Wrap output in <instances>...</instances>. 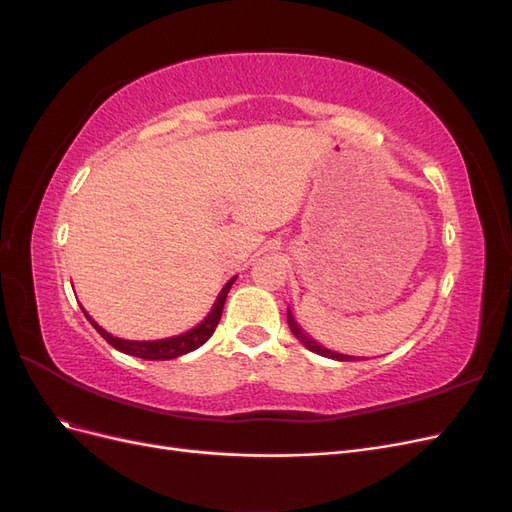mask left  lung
Segmentation results:
<instances>
[{"label":"left lung","mask_w":512,"mask_h":512,"mask_svg":"<svg viewBox=\"0 0 512 512\" xmlns=\"http://www.w3.org/2000/svg\"><path fill=\"white\" fill-rule=\"evenodd\" d=\"M288 327H290L292 335L297 337L299 342H301L307 350H312V352H316V354H320V356H327V359H333V361H359V356H350V354L335 352V350H329V348H324L322 344H318L312 335H307V333L301 329V324L297 322V318H294L290 307H288Z\"/></svg>","instance_id":"left-lung-1"}]
</instances>
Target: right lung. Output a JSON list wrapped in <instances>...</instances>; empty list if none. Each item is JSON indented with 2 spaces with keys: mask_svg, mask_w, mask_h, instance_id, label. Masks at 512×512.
Masks as SVG:
<instances>
[{
  "mask_svg": "<svg viewBox=\"0 0 512 512\" xmlns=\"http://www.w3.org/2000/svg\"><path fill=\"white\" fill-rule=\"evenodd\" d=\"M237 275L230 277V280L224 284L222 292L218 294V299H215L211 312L200 320L194 329L185 331L181 335H173V337H164V339H153V342H136V339H123V337H115L108 331H104L100 324L91 318L85 309L83 314L85 318L91 322V327H94L108 344H111L113 348H117L119 352L123 354H130V356H138V359H145V361H170V359H177V356H183L188 354L196 348L203 346L207 339L213 335L215 327H218V322L222 318V309H224V303H226V297H228V290L232 288V284H235Z\"/></svg>",
  "mask_w": 512,
  "mask_h": 512,
  "instance_id": "add662e5",
  "label": "right lung"
}]
</instances>
